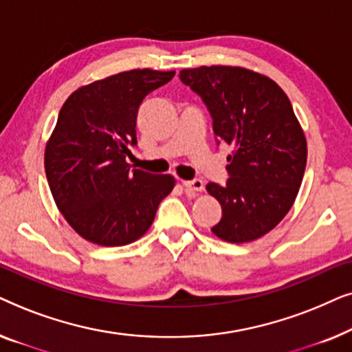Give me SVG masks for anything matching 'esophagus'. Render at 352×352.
Listing matches in <instances>:
<instances>
[{
  "instance_id": "1",
  "label": "esophagus",
  "mask_w": 352,
  "mask_h": 352,
  "mask_svg": "<svg viewBox=\"0 0 352 352\" xmlns=\"http://www.w3.org/2000/svg\"><path fill=\"white\" fill-rule=\"evenodd\" d=\"M182 186H184L186 189H190V190H195V192H201V190H204V181H201V179L182 181Z\"/></svg>"
}]
</instances>
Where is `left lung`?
I'll use <instances>...</instances> for the list:
<instances>
[{
    "mask_svg": "<svg viewBox=\"0 0 352 352\" xmlns=\"http://www.w3.org/2000/svg\"><path fill=\"white\" fill-rule=\"evenodd\" d=\"M179 78L210 110L216 138L234 147L226 186L206 184L223 208L211 232L230 243L263 237L290 211L306 170V138L290 99L243 67L184 69Z\"/></svg>",
    "mask_w": 352,
    "mask_h": 352,
    "instance_id": "8db88e82",
    "label": "left lung"
}]
</instances>
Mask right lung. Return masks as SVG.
Wrapping results in <instances>:
<instances>
[{
  "mask_svg": "<svg viewBox=\"0 0 352 352\" xmlns=\"http://www.w3.org/2000/svg\"><path fill=\"white\" fill-rule=\"evenodd\" d=\"M175 72L136 69L81 86L62 105L46 144L45 170L57 208L81 237L102 247L141 239L171 175L129 170L139 105Z\"/></svg>",
  "mask_w": 352,
  "mask_h": 352,
  "instance_id": "1",
  "label": "right lung"
}]
</instances>
